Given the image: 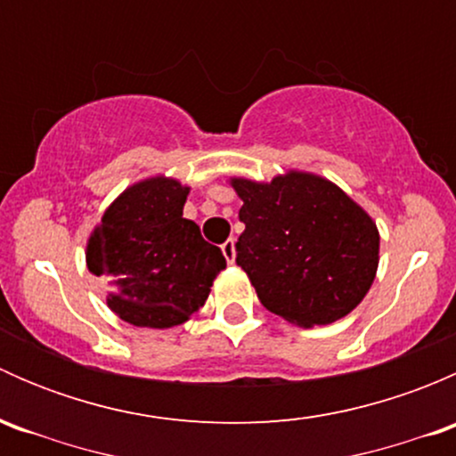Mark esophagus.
<instances>
[{"label": "esophagus", "mask_w": 456, "mask_h": 456, "mask_svg": "<svg viewBox=\"0 0 456 456\" xmlns=\"http://www.w3.org/2000/svg\"><path fill=\"white\" fill-rule=\"evenodd\" d=\"M220 249H223L224 260H227L229 265H233V260H236V242H233V238L224 240L223 245H220Z\"/></svg>", "instance_id": "esophagus-1"}]
</instances>
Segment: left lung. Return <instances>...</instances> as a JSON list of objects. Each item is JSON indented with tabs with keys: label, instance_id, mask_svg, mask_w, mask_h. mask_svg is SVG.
Segmentation results:
<instances>
[{
	"label": "left lung",
	"instance_id": "1",
	"mask_svg": "<svg viewBox=\"0 0 456 456\" xmlns=\"http://www.w3.org/2000/svg\"><path fill=\"white\" fill-rule=\"evenodd\" d=\"M232 187L245 223L236 262L265 309L311 329L364 300L379 265V232L351 196L296 169L271 183L232 178Z\"/></svg>",
	"mask_w": 456,
	"mask_h": 456
}]
</instances>
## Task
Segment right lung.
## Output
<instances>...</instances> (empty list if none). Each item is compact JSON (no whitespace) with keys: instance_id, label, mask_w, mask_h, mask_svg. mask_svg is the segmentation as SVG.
I'll use <instances>...</instances> for the list:
<instances>
[{"instance_id":"obj_1","label":"right lung","mask_w":456,"mask_h":456,"mask_svg":"<svg viewBox=\"0 0 456 456\" xmlns=\"http://www.w3.org/2000/svg\"><path fill=\"white\" fill-rule=\"evenodd\" d=\"M190 187L151 176L127 187L87 240V269L108 282V306L121 320L169 329L205 305L223 251L183 218Z\"/></svg>"}]
</instances>
